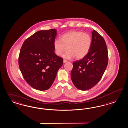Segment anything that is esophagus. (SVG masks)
<instances>
[{
    "instance_id": "1",
    "label": "esophagus",
    "mask_w": 128,
    "mask_h": 128,
    "mask_svg": "<svg viewBox=\"0 0 128 128\" xmlns=\"http://www.w3.org/2000/svg\"><path fill=\"white\" fill-rule=\"evenodd\" d=\"M66 62H67V60H63V63H66Z\"/></svg>"
}]
</instances>
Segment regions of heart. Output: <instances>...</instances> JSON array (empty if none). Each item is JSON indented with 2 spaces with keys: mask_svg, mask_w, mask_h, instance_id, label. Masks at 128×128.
I'll list each match as a JSON object with an SVG mask.
<instances>
[{
  "mask_svg": "<svg viewBox=\"0 0 128 128\" xmlns=\"http://www.w3.org/2000/svg\"><path fill=\"white\" fill-rule=\"evenodd\" d=\"M54 48L56 55L60 56L68 49L69 50L63 55L66 59L75 57L81 59L88 53L92 45V38L88 33L73 31L66 33L60 37V40L54 42Z\"/></svg>",
  "mask_w": 128,
  "mask_h": 128,
  "instance_id": "heart-1",
  "label": "heart"
}]
</instances>
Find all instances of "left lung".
I'll list each match as a JSON object with an SVG mask.
<instances>
[{
    "mask_svg": "<svg viewBox=\"0 0 128 128\" xmlns=\"http://www.w3.org/2000/svg\"><path fill=\"white\" fill-rule=\"evenodd\" d=\"M92 45L88 54L73 62L71 78L75 86L88 90L99 82L106 70L108 53L105 40L95 30L92 32Z\"/></svg>",
    "mask_w": 128,
    "mask_h": 128,
    "instance_id": "left-lung-1",
    "label": "left lung"
}]
</instances>
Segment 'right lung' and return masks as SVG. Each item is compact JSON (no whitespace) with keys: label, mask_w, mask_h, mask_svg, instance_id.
<instances>
[{"label":"right lung","mask_w":128,"mask_h":128,"mask_svg":"<svg viewBox=\"0 0 128 128\" xmlns=\"http://www.w3.org/2000/svg\"><path fill=\"white\" fill-rule=\"evenodd\" d=\"M55 29L37 32L24 42L18 58L24 79L35 89L44 91L50 88L63 60L55 54L54 42Z\"/></svg>","instance_id":"add662e5"}]
</instances>
